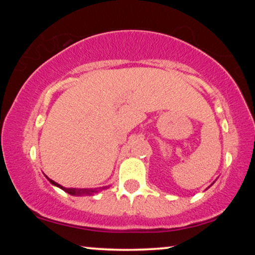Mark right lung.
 Segmentation results:
<instances>
[{
	"mask_svg": "<svg viewBox=\"0 0 255 255\" xmlns=\"http://www.w3.org/2000/svg\"><path fill=\"white\" fill-rule=\"evenodd\" d=\"M45 176H46V175H45ZM46 179L50 181V182L53 184V186L59 187V188H60V189L66 191V193H68L69 195H74V196H81V195H92L94 193H97V189H75V188H65V187L60 186V184H59V183L54 182L53 180L48 179L47 176H46ZM106 188L107 187H103L102 189H106ZM102 189H101V188H100V190H102Z\"/></svg>",
	"mask_w": 255,
	"mask_h": 255,
	"instance_id": "1",
	"label": "right lung"
}]
</instances>
